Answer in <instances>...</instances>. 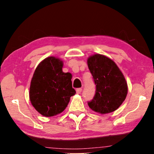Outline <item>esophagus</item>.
Returning <instances> with one entry per match:
<instances>
[{
  "mask_svg": "<svg viewBox=\"0 0 154 154\" xmlns=\"http://www.w3.org/2000/svg\"><path fill=\"white\" fill-rule=\"evenodd\" d=\"M82 92V88H77L76 89V93L80 94Z\"/></svg>",
  "mask_w": 154,
  "mask_h": 154,
  "instance_id": "1",
  "label": "esophagus"
}]
</instances>
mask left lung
Segmentation results:
<instances>
[{
  "mask_svg": "<svg viewBox=\"0 0 154 154\" xmlns=\"http://www.w3.org/2000/svg\"><path fill=\"white\" fill-rule=\"evenodd\" d=\"M88 65L96 85L95 94L88 102V106L100 113L116 110L128 93V85L123 73L113 60L100 54L88 58Z\"/></svg>",
  "mask_w": 154,
  "mask_h": 154,
  "instance_id": "left-lung-1",
  "label": "left lung"
}]
</instances>
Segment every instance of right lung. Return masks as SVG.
I'll list each match as a JSON object with an SVG mask.
<instances>
[{
    "label": "right lung",
    "mask_w": 154,
    "mask_h": 154,
    "mask_svg": "<svg viewBox=\"0 0 154 154\" xmlns=\"http://www.w3.org/2000/svg\"><path fill=\"white\" fill-rule=\"evenodd\" d=\"M63 62L49 57L38 64L31 82V102L35 110L45 117L62 113L70 97L75 94L70 73L62 71Z\"/></svg>",
    "instance_id": "add662e5"
}]
</instances>
